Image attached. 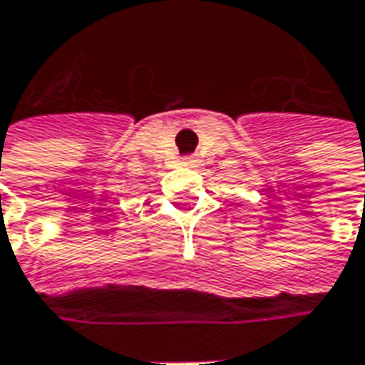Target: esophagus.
I'll use <instances>...</instances> for the list:
<instances>
[{
	"mask_svg": "<svg viewBox=\"0 0 365 365\" xmlns=\"http://www.w3.org/2000/svg\"><path fill=\"white\" fill-rule=\"evenodd\" d=\"M197 162H199L197 156H189V158H185V166H195Z\"/></svg>",
	"mask_w": 365,
	"mask_h": 365,
	"instance_id": "esophagus-1",
	"label": "esophagus"
}]
</instances>
